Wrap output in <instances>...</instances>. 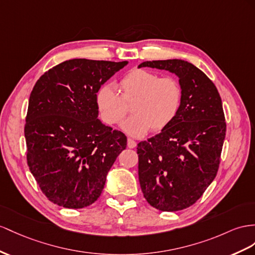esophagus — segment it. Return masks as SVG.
Wrapping results in <instances>:
<instances>
[{
	"mask_svg": "<svg viewBox=\"0 0 255 255\" xmlns=\"http://www.w3.org/2000/svg\"><path fill=\"white\" fill-rule=\"evenodd\" d=\"M127 145H128V147L129 148H133V147H135L136 146V142L134 141V140H132V139H128L127 140Z\"/></svg>",
	"mask_w": 255,
	"mask_h": 255,
	"instance_id": "obj_1",
	"label": "esophagus"
}]
</instances>
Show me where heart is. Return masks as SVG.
<instances>
[{
    "label": "heart",
    "instance_id": "heart-1",
    "mask_svg": "<svg viewBox=\"0 0 255 255\" xmlns=\"http://www.w3.org/2000/svg\"><path fill=\"white\" fill-rule=\"evenodd\" d=\"M120 95L110 85L97 90L96 104L102 121L108 125L119 124L127 114V104L133 102L132 116L121 124L127 134L145 135L149 130L160 131L178 115L182 88L172 77H161L152 71L133 69L119 85Z\"/></svg>",
    "mask_w": 255,
    "mask_h": 255
}]
</instances>
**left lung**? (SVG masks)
<instances>
[{"label": "left lung", "mask_w": 255, "mask_h": 255, "mask_svg": "<svg viewBox=\"0 0 255 255\" xmlns=\"http://www.w3.org/2000/svg\"><path fill=\"white\" fill-rule=\"evenodd\" d=\"M138 68L165 70L179 77L178 115L157 134L142 141L139 182L152 207L174 212L197 201L217 175L226 124L217 87L204 72L182 59L144 61Z\"/></svg>", "instance_id": "8db88e82"}]
</instances>
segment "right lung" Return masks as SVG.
I'll return each mask as SVG.
<instances>
[{
    "label": "right lung",
    "instance_id": "add662e5",
    "mask_svg": "<svg viewBox=\"0 0 255 255\" xmlns=\"http://www.w3.org/2000/svg\"><path fill=\"white\" fill-rule=\"evenodd\" d=\"M128 61L67 60L30 95L24 136L31 173L54 204L81 209L100 197L126 135L98 119L96 94Z\"/></svg>",
    "mask_w": 255,
    "mask_h": 255
}]
</instances>
